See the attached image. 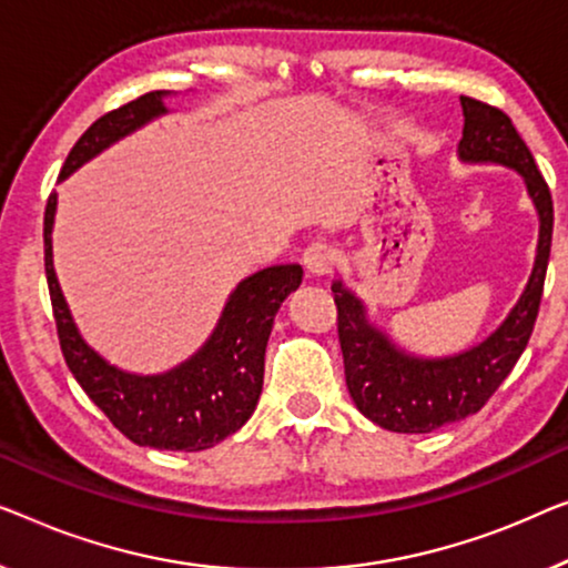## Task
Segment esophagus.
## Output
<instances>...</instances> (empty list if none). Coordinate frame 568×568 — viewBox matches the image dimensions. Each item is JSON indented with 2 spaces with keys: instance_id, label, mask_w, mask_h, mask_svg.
<instances>
[{
  "instance_id": "obj_1",
  "label": "esophagus",
  "mask_w": 568,
  "mask_h": 568,
  "mask_svg": "<svg viewBox=\"0 0 568 568\" xmlns=\"http://www.w3.org/2000/svg\"><path fill=\"white\" fill-rule=\"evenodd\" d=\"M332 262H334V250L326 242H314L306 246L303 252V265H306V273L311 277H324L332 273Z\"/></svg>"
}]
</instances>
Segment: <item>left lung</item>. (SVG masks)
<instances>
[{
	"mask_svg": "<svg viewBox=\"0 0 568 568\" xmlns=\"http://www.w3.org/2000/svg\"><path fill=\"white\" fill-rule=\"evenodd\" d=\"M460 108L458 159L468 164H501L520 174L538 211V250L525 291L505 322L484 342L450 357H417L396 347L371 324L365 303L342 281H334L347 390L367 419L390 433L425 435L481 409L525 353L546 283L554 236V201L546 180L517 128L499 108L474 98H460Z\"/></svg>",
	"mask_w": 568,
	"mask_h": 568,
	"instance_id": "left-lung-1",
	"label": "left lung"
}]
</instances>
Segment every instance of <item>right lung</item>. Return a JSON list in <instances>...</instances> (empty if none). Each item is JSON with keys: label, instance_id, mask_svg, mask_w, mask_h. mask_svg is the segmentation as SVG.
<instances>
[{"label": "right lung", "instance_id": "right-lung-1", "mask_svg": "<svg viewBox=\"0 0 568 568\" xmlns=\"http://www.w3.org/2000/svg\"><path fill=\"white\" fill-rule=\"evenodd\" d=\"M170 92H146L98 118L69 151L59 180L113 146L123 135L166 113ZM51 193L43 219L45 281L61 353L84 394L128 440L156 450H207L252 417L265 378V349L281 303L303 281L301 265H273L244 277L229 295L211 337L193 357L159 375H135L110 365L79 334L53 270Z\"/></svg>", "mask_w": 568, "mask_h": 568}]
</instances>
